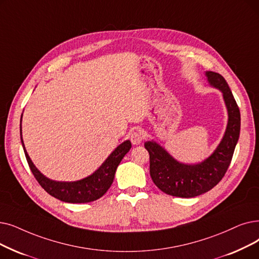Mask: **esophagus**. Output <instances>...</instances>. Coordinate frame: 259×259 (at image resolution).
Wrapping results in <instances>:
<instances>
[{"instance_id":"1","label":"esophagus","mask_w":259,"mask_h":259,"mask_svg":"<svg viewBox=\"0 0 259 259\" xmlns=\"http://www.w3.org/2000/svg\"><path fill=\"white\" fill-rule=\"evenodd\" d=\"M131 143L133 145H140L144 140V133L141 130H136L131 133Z\"/></svg>"}]
</instances>
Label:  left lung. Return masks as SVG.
<instances>
[{
  "mask_svg": "<svg viewBox=\"0 0 259 259\" xmlns=\"http://www.w3.org/2000/svg\"><path fill=\"white\" fill-rule=\"evenodd\" d=\"M206 76L209 83L223 93L229 112L226 134L215 152L200 164L185 165L177 162L156 143H145L149 152L150 177L167 195L193 198L215 187L226 175L239 139L240 112L228 82L215 72H206Z\"/></svg>",
  "mask_w": 259,
  "mask_h": 259,
  "instance_id": "8db88e82",
  "label": "left lung"
}]
</instances>
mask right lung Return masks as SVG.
Segmentation results:
<instances>
[{
  "mask_svg": "<svg viewBox=\"0 0 259 259\" xmlns=\"http://www.w3.org/2000/svg\"><path fill=\"white\" fill-rule=\"evenodd\" d=\"M20 134L28 166L38 183L54 198L63 202H69V203H87V202H92L103 197L113 182L117 166L131 148L130 141L123 142L109 155L105 163L93 175L76 182H56L44 177L32 164L22 140L21 126Z\"/></svg>",
  "mask_w": 259,
  "mask_h": 259,
  "instance_id": "right-lung-1",
  "label": "right lung"
}]
</instances>
